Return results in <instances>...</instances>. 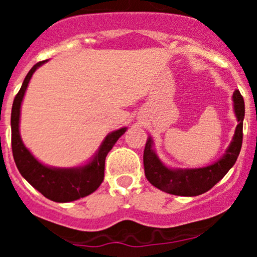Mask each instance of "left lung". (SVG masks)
Returning <instances> with one entry per match:
<instances>
[{
    "label": "left lung",
    "mask_w": 257,
    "mask_h": 257,
    "mask_svg": "<svg viewBox=\"0 0 257 257\" xmlns=\"http://www.w3.org/2000/svg\"><path fill=\"white\" fill-rule=\"evenodd\" d=\"M233 106L238 119L237 128L225 154L215 163L201 169H170L163 165L153 149V140L149 136L144 149V171L149 183L158 189L174 196L194 197L210 190L233 167L239 156L243 139L244 100L240 92L233 94Z\"/></svg>",
    "instance_id": "left-lung-1"
}]
</instances>
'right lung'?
<instances>
[{"label":"right lung","instance_id":"obj_1","mask_svg":"<svg viewBox=\"0 0 257 257\" xmlns=\"http://www.w3.org/2000/svg\"><path fill=\"white\" fill-rule=\"evenodd\" d=\"M45 61H40L32 67L24 78L19 92L14 99L11 109V147H13L14 161L22 176L36 188L41 194L54 202L64 203L83 198L94 193L104 180V166L109 151L113 148L119 138L126 133V127L115 130L106 135L91 161L85 166L70 167V169H56L41 163L23 144L19 133L20 106L26 94L28 83L38 67Z\"/></svg>","mask_w":257,"mask_h":257}]
</instances>
